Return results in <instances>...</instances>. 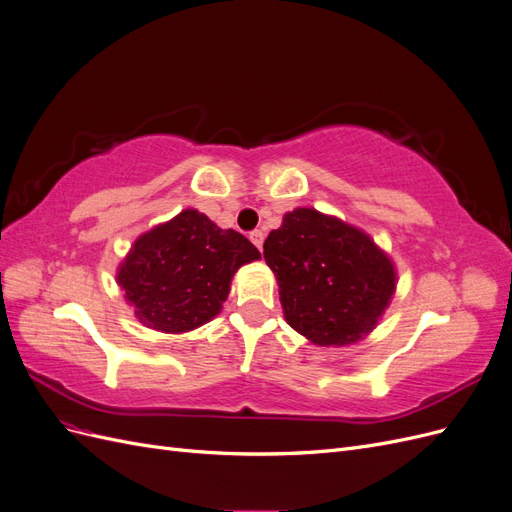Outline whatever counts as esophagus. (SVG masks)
Segmentation results:
<instances>
[{"mask_svg": "<svg viewBox=\"0 0 512 512\" xmlns=\"http://www.w3.org/2000/svg\"><path fill=\"white\" fill-rule=\"evenodd\" d=\"M250 239L258 247V250L262 252V243H265V232H262V230H252L250 232Z\"/></svg>", "mask_w": 512, "mask_h": 512, "instance_id": "obj_1", "label": "esophagus"}]
</instances>
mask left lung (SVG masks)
<instances>
[{"label":"left lung","instance_id":"1","mask_svg":"<svg viewBox=\"0 0 512 512\" xmlns=\"http://www.w3.org/2000/svg\"><path fill=\"white\" fill-rule=\"evenodd\" d=\"M265 260L286 322L314 344L346 346L367 335L395 292V269L359 228L294 209L271 230Z\"/></svg>","mask_w":512,"mask_h":512}]
</instances>
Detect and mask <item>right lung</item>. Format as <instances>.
Segmentation results:
<instances>
[{
	"instance_id": "1",
	"label": "right lung",
	"mask_w": 512,
	"mask_h": 512,
	"mask_svg": "<svg viewBox=\"0 0 512 512\" xmlns=\"http://www.w3.org/2000/svg\"><path fill=\"white\" fill-rule=\"evenodd\" d=\"M258 258L260 252L241 232L222 230L207 215L185 209L136 239L117 282L143 324L183 333L218 314L232 275Z\"/></svg>"
}]
</instances>
